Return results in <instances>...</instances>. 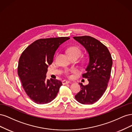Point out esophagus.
Masks as SVG:
<instances>
[{
  "label": "esophagus",
  "mask_w": 132,
  "mask_h": 132,
  "mask_svg": "<svg viewBox=\"0 0 132 132\" xmlns=\"http://www.w3.org/2000/svg\"><path fill=\"white\" fill-rule=\"evenodd\" d=\"M69 82H70V81L69 80H64L62 81V84L63 85L67 84H69Z\"/></svg>",
  "instance_id": "34e87169"
}]
</instances>
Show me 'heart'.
I'll list each match as a JSON object with an SVG mask.
<instances>
[{
    "instance_id": "b5f03b06",
    "label": "heart",
    "mask_w": 132,
    "mask_h": 132,
    "mask_svg": "<svg viewBox=\"0 0 132 132\" xmlns=\"http://www.w3.org/2000/svg\"><path fill=\"white\" fill-rule=\"evenodd\" d=\"M67 52H68V53L70 57L76 56V57H79L81 54V50L78 47L73 46V47H71L69 48L67 50ZM78 71L77 69H71L65 70L64 73L67 76H68V77H70L71 74L77 73H78Z\"/></svg>"
}]
</instances>
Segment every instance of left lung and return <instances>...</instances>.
Returning a JSON list of instances; mask_svg holds the SVG:
<instances>
[{
    "label": "left lung",
    "instance_id": "8db88e82",
    "mask_svg": "<svg viewBox=\"0 0 132 132\" xmlns=\"http://www.w3.org/2000/svg\"><path fill=\"white\" fill-rule=\"evenodd\" d=\"M84 47L89 54L86 72L82 74L89 84L79 83L81 90L75 96L80 103L90 105L97 101L105 92L110 78L112 58L107 47L96 38L83 36L73 37Z\"/></svg>",
    "mask_w": 132,
    "mask_h": 132
}]
</instances>
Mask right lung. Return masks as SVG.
<instances>
[{"mask_svg":"<svg viewBox=\"0 0 132 132\" xmlns=\"http://www.w3.org/2000/svg\"><path fill=\"white\" fill-rule=\"evenodd\" d=\"M69 37L41 38L23 51L19 58L18 73L25 93L37 104L51 102L57 96L62 82L46 79L49 65L53 62L55 51Z\"/></svg>","mask_w":132,"mask_h":132,"instance_id":"obj_1","label":"right lung"}]
</instances>
